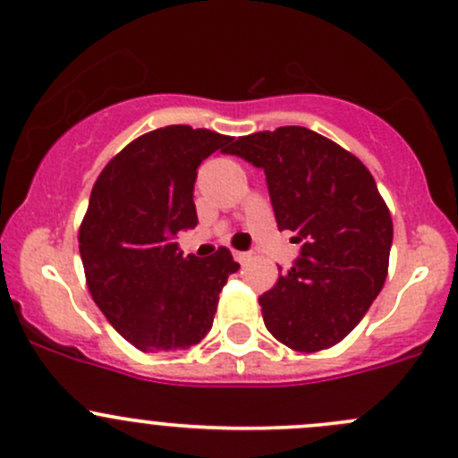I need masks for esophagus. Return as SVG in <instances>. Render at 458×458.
I'll return each mask as SVG.
<instances>
[{"mask_svg": "<svg viewBox=\"0 0 458 458\" xmlns=\"http://www.w3.org/2000/svg\"><path fill=\"white\" fill-rule=\"evenodd\" d=\"M250 257H252V254H250V252H234V259H237V261L242 263V266H243V263L250 261Z\"/></svg>", "mask_w": 458, "mask_h": 458, "instance_id": "1", "label": "esophagus"}]
</instances>
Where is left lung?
<instances>
[{
	"label": "left lung",
	"mask_w": 458,
	"mask_h": 458,
	"mask_svg": "<svg viewBox=\"0 0 458 458\" xmlns=\"http://www.w3.org/2000/svg\"><path fill=\"white\" fill-rule=\"evenodd\" d=\"M224 153L266 171L278 230L301 257L259 298L269 334L301 353L329 349L358 327L388 274L393 219L353 153L305 127L237 138Z\"/></svg>",
	"instance_id": "8db88e82"
}]
</instances>
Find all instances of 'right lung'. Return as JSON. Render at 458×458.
Segmentation results:
<instances>
[{
    "mask_svg": "<svg viewBox=\"0 0 458 458\" xmlns=\"http://www.w3.org/2000/svg\"><path fill=\"white\" fill-rule=\"evenodd\" d=\"M230 142L189 124L156 129L112 157L91 189L79 230L85 281L114 329L140 351L201 343L219 292L239 269L228 248L199 259L173 242L197 225V168Z\"/></svg>",
    "mask_w": 458,
    "mask_h": 458,
    "instance_id": "1",
    "label": "right lung"
}]
</instances>
